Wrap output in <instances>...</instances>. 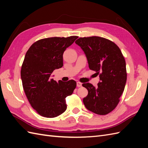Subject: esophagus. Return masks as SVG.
<instances>
[{
	"mask_svg": "<svg viewBox=\"0 0 148 148\" xmlns=\"http://www.w3.org/2000/svg\"><path fill=\"white\" fill-rule=\"evenodd\" d=\"M82 86V83L80 82H77V87L79 88V87H81Z\"/></svg>",
	"mask_w": 148,
	"mask_h": 148,
	"instance_id": "1",
	"label": "esophagus"
}]
</instances>
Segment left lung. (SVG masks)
I'll return each mask as SVG.
<instances>
[{"mask_svg":"<svg viewBox=\"0 0 148 148\" xmlns=\"http://www.w3.org/2000/svg\"><path fill=\"white\" fill-rule=\"evenodd\" d=\"M75 42L84 51L89 69L100 79L97 87L90 83L82 84L88 90L83 103L90 111L107 114L118 104L126 85V61L122 52L115 43L101 37H80Z\"/></svg>","mask_w":148,"mask_h":148,"instance_id":"obj_1","label":"left lung"}]
</instances>
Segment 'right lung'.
I'll return each mask as SVG.
<instances>
[{
  "mask_svg": "<svg viewBox=\"0 0 148 148\" xmlns=\"http://www.w3.org/2000/svg\"><path fill=\"white\" fill-rule=\"evenodd\" d=\"M77 36L49 37L36 41L28 49L21 67L22 86L31 106L40 116L52 118L66 110V97L73 94L76 82H58L51 79L63 66V53Z\"/></svg>",
  "mask_w": 148,
  "mask_h": 148,
  "instance_id": "add662e5",
  "label": "right lung"
}]
</instances>
